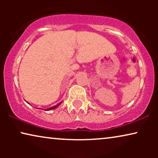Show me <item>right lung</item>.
Masks as SVG:
<instances>
[{"label": "right lung", "instance_id": "1", "mask_svg": "<svg viewBox=\"0 0 158 158\" xmlns=\"http://www.w3.org/2000/svg\"><path fill=\"white\" fill-rule=\"evenodd\" d=\"M28 103V102H27ZM62 103V102H60V103H58V104H57V105H55V106H52V107H50V108H49V109H46L45 110V111H49V110H52V109H56V108L57 107H58Z\"/></svg>", "mask_w": 158, "mask_h": 158}]
</instances>
